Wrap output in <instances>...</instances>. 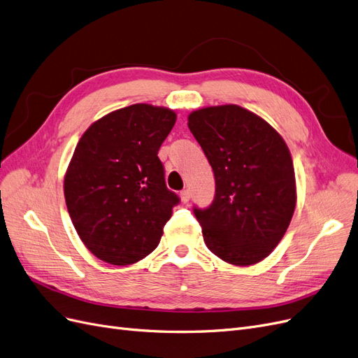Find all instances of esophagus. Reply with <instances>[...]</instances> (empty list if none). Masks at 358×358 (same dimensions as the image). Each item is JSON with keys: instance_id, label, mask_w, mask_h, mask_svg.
Wrapping results in <instances>:
<instances>
[{"instance_id": "obj_1", "label": "esophagus", "mask_w": 358, "mask_h": 358, "mask_svg": "<svg viewBox=\"0 0 358 358\" xmlns=\"http://www.w3.org/2000/svg\"><path fill=\"white\" fill-rule=\"evenodd\" d=\"M180 198H181V202H182V203H187V202L190 201V192H189L187 189L181 190V193H180Z\"/></svg>"}]
</instances>
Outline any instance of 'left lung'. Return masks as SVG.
I'll use <instances>...</instances> for the list:
<instances>
[{
  "mask_svg": "<svg viewBox=\"0 0 358 358\" xmlns=\"http://www.w3.org/2000/svg\"><path fill=\"white\" fill-rule=\"evenodd\" d=\"M189 129L208 159L215 196L193 213L217 257L250 266L280 244L296 208V177L282 136L235 103L189 114Z\"/></svg>",
  "mask_w": 358,
  "mask_h": 358,
  "instance_id": "1",
  "label": "left lung"
}]
</instances>
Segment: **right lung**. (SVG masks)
<instances>
[{"label":"right lung","instance_id":"add662e5","mask_svg":"<svg viewBox=\"0 0 358 358\" xmlns=\"http://www.w3.org/2000/svg\"><path fill=\"white\" fill-rule=\"evenodd\" d=\"M176 120L166 107L134 103L94 122L78 140L64 194L80 239L99 260L126 266L159 245L180 202L157 157Z\"/></svg>","mask_w":358,"mask_h":358}]
</instances>
